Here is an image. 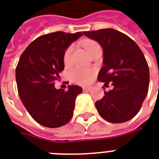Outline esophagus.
I'll use <instances>...</instances> for the list:
<instances>
[{
	"mask_svg": "<svg viewBox=\"0 0 159 159\" xmlns=\"http://www.w3.org/2000/svg\"><path fill=\"white\" fill-rule=\"evenodd\" d=\"M83 91L84 92H90L91 91V88H83Z\"/></svg>",
	"mask_w": 159,
	"mask_h": 159,
	"instance_id": "34e87169",
	"label": "esophagus"
}]
</instances>
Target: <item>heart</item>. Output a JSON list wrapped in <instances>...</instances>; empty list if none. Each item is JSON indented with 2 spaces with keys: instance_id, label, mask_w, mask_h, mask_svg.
Here are the masks:
<instances>
[{
  "instance_id": "1",
  "label": "heart",
  "mask_w": 159,
  "mask_h": 159,
  "mask_svg": "<svg viewBox=\"0 0 159 159\" xmlns=\"http://www.w3.org/2000/svg\"><path fill=\"white\" fill-rule=\"evenodd\" d=\"M97 47H100V46L98 45V43H97L94 41H88L85 43V47L88 51V52H89L92 49ZM72 51H73V46H70L64 53L63 60L64 63L66 65H68L70 63ZM93 71H91V70H88V69L76 67L71 71L72 79L74 80L77 83H79L81 85H88V83H90L92 78H93Z\"/></svg>"
}]
</instances>
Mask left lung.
<instances>
[{"mask_svg":"<svg viewBox=\"0 0 159 159\" xmlns=\"http://www.w3.org/2000/svg\"><path fill=\"white\" fill-rule=\"evenodd\" d=\"M83 34L97 41L103 50L98 81L106 88L109 83L113 86L95 102L98 112L109 123L129 121L139 112L148 91L149 68L143 53L129 36L112 28Z\"/></svg>","mask_w":159,"mask_h":159,"instance_id":"obj_1","label":"left lung"}]
</instances>
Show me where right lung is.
Here are the masks:
<instances>
[{"label": "right lung", "mask_w": 159, "mask_h": 159, "mask_svg": "<svg viewBox=\"0 0 159 159\" xmlns=\"http://www.w3.org/2000/svg\"><path fill=\"white\" fill-rule=\"evenodd\" d=\"M82 32L56 31L34 40L20 56L16 80L23 105L36 123L59 128L71 120L75 100L82 88L69 85L68 90L57 89L54 83L64 69V53Z\"/></svg>", "instance_id": "1"}]
</instances>
